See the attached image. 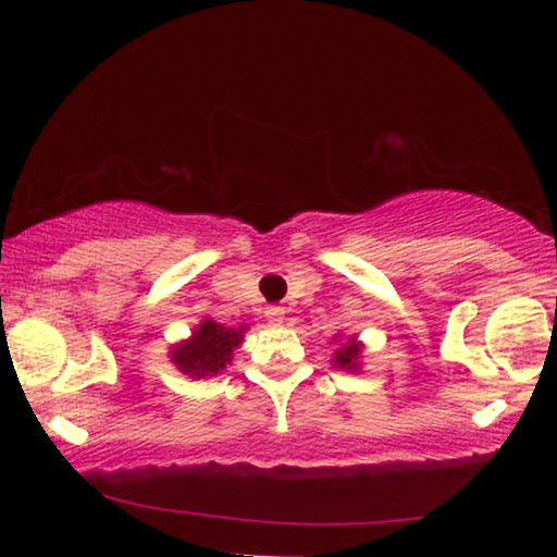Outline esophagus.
Wrapping results in <instances>:
<instances>
[{
    "label": "esophagus",
    "instance_id": "esophagus-1",
    "mask_svg": "<svg viewBox=\"0 0 557 557\" xmlns=\"http://www.w3.org/2000/svg\"><path fill=\"white\" fill-rule=\"evenodd\" d=\"M284 314H286L284 307H269V309H265V319H269L271 324L284 322Z\"/></svg>",
    "mask_w": 557,
    "mask_h": 557
}]
</instances>
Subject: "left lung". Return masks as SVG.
<instances>
[{
    "mask_svg": "<svg viewBox=\"0 0 557 557\" xmlns=\"http://www.w3.org/2000/svg\"><path fill=\"white\" fill-rule=\"evenodd\" d=\"M339 337V334H337ZM362 352H364V345L360 339H357V334H349V337L342 342V345L334 349L332 355V364L339 370H347V372H360L362 370Z\"/></svg>",
    "mask_w": 557,
    "mask_h": 557,
    "instance_id": "8db88e82",
    "label": "left lung"
}]
</instances>
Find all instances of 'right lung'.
I'll return each instance as SVG.
<instances>
[{
  "mask_svg": "<svg viewBox=\"0 0 557 557\" xmlns=\"http://www.w3.org/2000/svg\"><path fill=\"white\" fill-rule=\"evenodd\" d=\"M248 324L225 326L215 319H202L187 339L174 342L170 347V360L182 375L200 380L223 372L233 362L235 347H240Z\"/></svg>",
  "mask_w": 557,
  "mask_h": 557,
  "instance_id": "right-lung-1",
  "label": "right lung"
}]
</instances>
